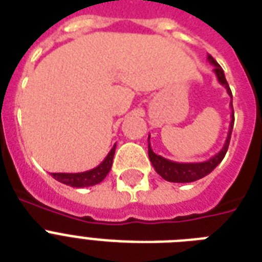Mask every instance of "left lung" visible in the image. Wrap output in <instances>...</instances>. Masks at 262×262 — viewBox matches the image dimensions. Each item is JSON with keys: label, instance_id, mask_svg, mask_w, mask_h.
Returning a JSON list of instances; mask_svg holds the SVG:
<instances>
[{"label": "left lung", "instance_id": "obj_1", "mask_svg": "<svg viewBox=\"0 0 262 262\" xmlns=\"http://www.w3.org/2000/svg\"><path fill=\"white\" fill-rule=\"evenodd\" d=\"M208 61L213 65V72H215L217 81L227 90V94L230 95V98L232 99L231 90L228 87L227 80L224 76V72L222 69L219 63L216 62L212 55H208ZM232 110V100L230 102ZM232 126H234V110L231 113V122H230V129H228L227 139L224 143L223 148L220 149L215 156H212L211 159H208L207 162H201V163H177L172 160H168L166 158L160 155H156L155 152L152 151L151 144H149V137H148V155H149V160H151L152 166L156 170V172L162 177L163 179L168 181V182H177V183H187V182H194L197 179L204 178L205 175L212 172L215 170L217 164L223 160L226 156V152L228 149V144L231 140V132Z\"/></svg>", "mask_w": 262, "mask_h": 262}]
</instances>
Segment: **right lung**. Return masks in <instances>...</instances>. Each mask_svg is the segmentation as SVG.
I'll list each match as a JSON object with an SVG mask.
<instances>
[{
  "label": "right lung",
  "instance_id": "right-lung-1",
  "mask_svg": "<svg viewBox=\"0 0 262 262\" xmlns=\"http://www.w3.org/2000/svg\"><path fill=\"white\" fill-rule=\"evenodd\" d=\"M115 145L117 144H114V147L111 148V151L108 152V155L104 158L102 163L92 168V170H88V171L84 172H51V175L58 182L65 183V185L72 187H88L98 185L110 172L111 166H113V159H114Z\"/></svg>",
  "mask_w": 262,
  "mask_h": 262
}]
</instances>
